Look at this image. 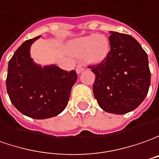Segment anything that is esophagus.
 Instances as JSON below:
<instances>
[{
	"label": "esophagus",
	"mask_w": 159,
	"mask_h": 159,
	"mask_svg": "<svg viewBox=\"0 0 159 159\" xmlns=\"http://www.w3.org/2000/svg\"><path fill=\"white\" fill-rule=\"evenodd\" d=\"M85 69H84V67L82 65H77L76 66V69H75V71H76V73H81V72H83Z\"/></svg>",
	"instance_id": "34e87169"
}]
</instances>
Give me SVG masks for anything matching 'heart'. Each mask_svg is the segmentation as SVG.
Segmentation results:
<instances>
[{
	"mask_svg": "<svg viewBox=\"0 0 159 159\" xmlns=\"http://www.w3.org/2000/svg\"><path fill=\"white\" fill-rule=\"evenodd\" d=\"M69 51L75 57H84L89 63H99L110 52V42L103 34H90L72 41Z\"/></svg>",
	"mask_w": 159,
	"mask_h": 159,
	"instance_id": "1",
	"label": "heart"
}]
</instances>
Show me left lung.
<instances>
[{
	"label": "left lung",
	"mask_w": 159,
	"mask_h": 159,
	"mask_svg": "<svg viewBox=\"0 0 159 159\" xmlns=\"http://www.w3.org/2000/svg\"><path fill=\"white\" fill-rule=\"evenodd\" d=\"M111 50L98 65L89 66L96 75L94 97L109 113L134 111L147 96L151 84L148 56L131 35L110 32Z\"/></svg>",
	"instance_id": "8db88e82"
}]
</instances>
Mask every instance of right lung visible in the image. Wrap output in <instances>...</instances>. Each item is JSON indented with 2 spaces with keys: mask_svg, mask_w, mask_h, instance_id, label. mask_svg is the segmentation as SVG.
Segmentation results:
<instances>
[{
  "mask_svg": "<svg viewBox=\"0 0 159 159\" xmlns=\"http://www.w3.org/2000/svg\"><path fill=\"white\" fill-rule=\"evenodd\" d=\"M40 36L27 40L8 61L6 86L13 105L34 119L57 116L68 104L72 86L77 79L75 70L56 65L42 66L30 57V47Z\"/></svg>",
  "mask_w": 159,
  "mask_h": 159,
  "instance_id": "1",
  "label": "right lung"
}]
</instances>
